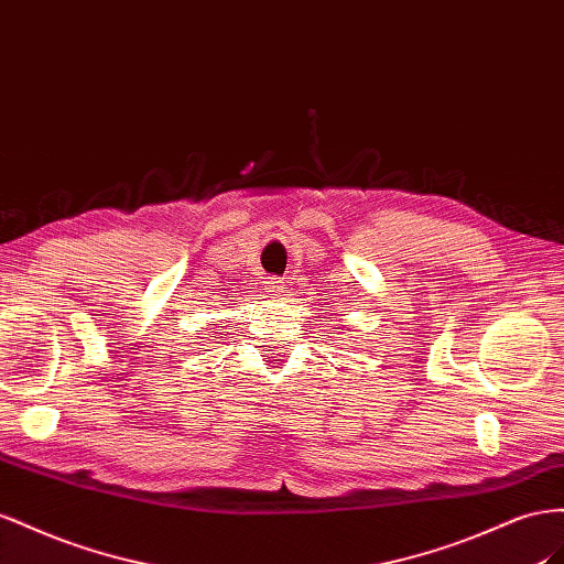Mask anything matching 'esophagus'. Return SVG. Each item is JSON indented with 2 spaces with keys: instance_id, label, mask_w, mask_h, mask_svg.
<instances>
[{
  "instance_id": "esophagus-1",
  "label": "esophagus",
  "mask_w": 564,
  "mask_h": 564,
  "mask_svg": "<svg viewBox=\"0 0 564 564\" xmlns=\"http://www.w3.org/2000/svg\"><path fill=\"white\" fill-rule=\"evenodd\" d=\"M262 291L267 295H279V293H283V281L281 279H267L262 283Z\"/></svg>"
}]
</instances>
